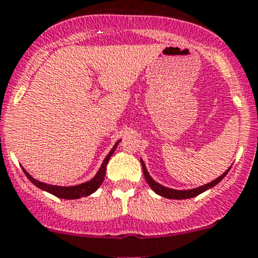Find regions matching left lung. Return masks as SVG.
Masks as SVG:
<instances>
[{
  "mask_svg": "<svg viewBox=\"0 0 258 258\" xmlns=\"http://www.w3.org/2000/svg\"><path fill=\"white\" fill-rule=\"evenodd\" d=\"M141 165H142V170H144L145 180H146L147 184L150 185V187H151V189L154 190L156 194H159V196L164 197V198H167V199H189V198H192V197L199 196V194H202L203 191H206V190L211 189V187H213L214 185L218 184V182L221 181L224 176H226L227 172L229 171V169H228L226 172H224V174H222L221 176L217 177V179L213 180V181L208 182V184L203 185V186L196 187V189H191V190H174V189H169V187L162 186V185L157 184L156 181H154V180L151 179V176L149 175V172H147L146 166H145V164L142 160H141Z\"/></svg>",
  "mask_w": 258,
  "mask_h": 258,
  "instance_id": "left-lung-1",
  "label": "left lung"
}]
</instances>
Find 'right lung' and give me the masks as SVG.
<instances>
[{"label": "right lung", "instance_id": "1", "mask_svg": "<svg viewBox=\"0 0 258 258\" xmlns=\"http://www.w3.org/2000/svg\"><path fill=\"white\" fill-rule=\"evenodd\" d=\"M118 142L114 145L113 149L111 150V152H109V154L106 156V159H104L103 164H102L101 169H99V171L97 172L96 176H94L91 181L83 182V184L76 185V186H56V185H49V184H45V182H40V181H37V180H35L34 177H32L31 175H30L29 172L24 169V167H22V170H24L25 175H26L27 179H29L32 184H35L37 187L45 190V191L50 192V194H52V196L57 197V198H61V199L83 198V197L91 196L92 192L96 191V190L102 185V182H103V180H104V176H106L107 164H108L109 159H111V156L113 155V152H114V150H116Z\"/></svg>", "mask_w": 258, "mask_h": 258}]
</instances>
